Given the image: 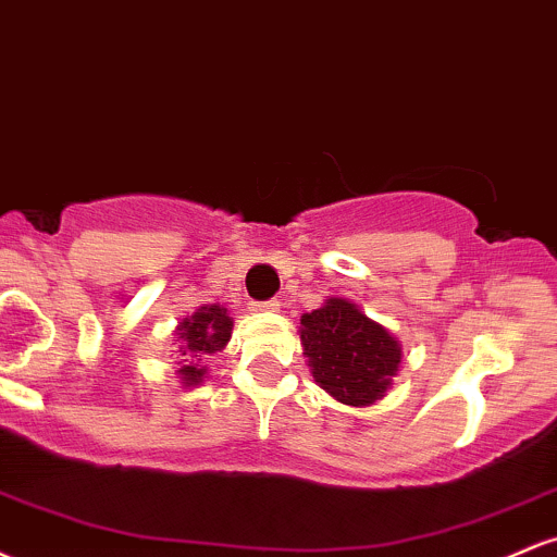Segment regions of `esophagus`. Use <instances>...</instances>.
Instances as JSON below:
<instances>
[{
  "mask_svg": "<svg viewBox=\"0 0 557 557\" xmlns=\"http://www.w3.org/2000/svg\"><path fill=\"white\" fill-rule=\"evenodd\" d=\"M251 311H280V300H257V304H251Z\"/></svg>",
  "mask_w": 557,
  "mask_h": 557,
  "instance_id": "obj_1",
  "label": "esophagus"
}]
</instances>
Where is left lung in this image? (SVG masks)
Instances as JSON below:
<instances>
[{"label": "left lung", "instance_id": "left-lung-1", "mask_svg": "<svg viewBox=\"0 0 557 557\" xmlns=\"http://www.w3.org/2000/svg\"><path fill=\"white\" fill-rule=\"evenodd\" d=\"M300 343L314 382L345 406H372L393 385L400 367V343L345 298L300 317Z\"/></svg>", "mask_w": 557, "mask_h": 557}]
</instances>
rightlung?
Listing matches in <instances>:
<instances>
[{"mask_svg": "<svg viewBox=\"0 0 557 557\" xmlns=\"http://www.w3.org/2000/svg\"><path fill=\"white\" fill-rule=\"evenodd\" d=\"M177 343H181V354L188 356V363L177 369L183 387H196L203 382L207 367H201V356H212L222 350L233 335V317H227V309L220 304L198 306L190 317H185L177 324Z\"/></svg>", "mask_w": 557, "mask_h": 557, "instance_id": "right-lung-1", "label": "right lung"}]
</instances>
